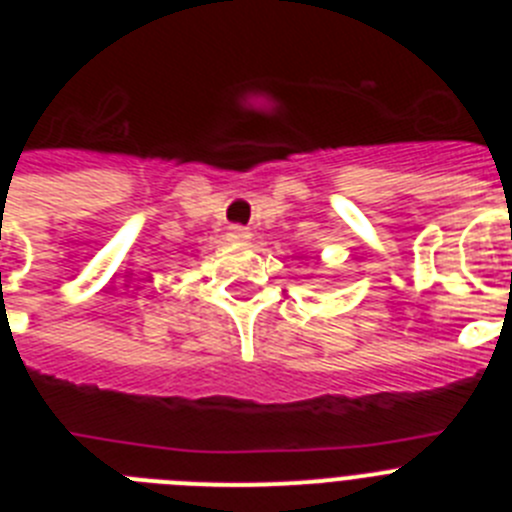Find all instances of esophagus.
<instances>
[{"instance_id":"esophagus-1","label":"esophagus","mask_w":512,"mask_h":512,"mask_svg":"<svg viewBox=\"0 0 512 512\" xmlns=\"http://www.w3.org/2000/svg\"><path fill=\"white\" fill-rule=\"evenodd\" d=\"M228 238H230V241L246 243L248 238H251V230H248V228H243V225H233V228L228 230Z\"/></svg>"}]
</instances>
